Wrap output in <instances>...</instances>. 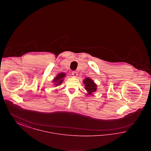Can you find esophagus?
Here are the masks:
<instances>
[{
	"label": "esophagus",
	"instance_id": "obj_1",
	"mask_svg": "<svg viewBox=\"0 0 151 151\" xmlns=\"http://www.w3.org/2000/svg\"><path fill=\"white\" fill-rule=\"evenodd\" d=\"M72 75H73V76L76 77L77 75H78V72H76V71H72Z\"/></svg>",
	"mask_w": 151,
	"mask_h": 151
}]
</instances>
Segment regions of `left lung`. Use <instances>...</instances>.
I'll return each mask as SVG.
<instances>
[{
  "instance_id": "8db88e82",
  "label": "left lung",
  "mask_w": 151,
  "mask_h": 151,
  "mask_svg": "<svg viewBox=\"0 0 151 151\" xmlns=\"http://www.w3.org/2000/svg\"><path fill=\"white\" fill-rule=\"evenodd\" d=\"M83 83L84 84L85 89L88 92V94H91L97 91V85L92 79L86 78L83 80Z\"/></svg>"
}]
</instances>
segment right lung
Instances as JSON below:
<instances>
[{
    "instance_id": "1",
    "label": "right lung",
    "mask_w": 151,
    "mask_h": 151,
    "mask_svg": "<svg viewBox=\"0 0 151 151\" xmlns=\"http://www.w3.org/2000/svg\"><path fill=\"white\" fill-rule=\"evenodd\" d=\"M65 73L62 72L60 73H59L57 76L52 80V83H54L55 86H56L60 85L64 80L63 78H65Z\"/></svg>"
}]
</instances>
